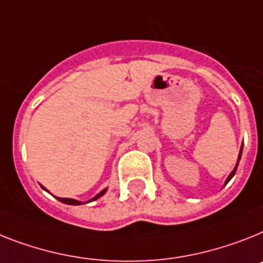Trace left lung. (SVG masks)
Masks as SVG:
<instances>
[{
	"mask_svg": "<svg viewBox=\"0 0 263 263\" xmlns=\"http://www.w3.org/2000/svg\"><path fill=\"white\" fill-rule=\"evenodd\" d=\"M242 149H243V144L240 145L239 154H238V160H237V164H235V167H234V170H233V171H231V173H230V175L227 176V179H226V182H224V186H226L227 183H229V182H230V180H231V178H233V176H234V175H235V171H237V168H238V164H239L240 156H242Z\"/></svg>",
	"mask_w": 263,
	"mask_h": 263,
	"instance_id": "left-lung-1",
	"label": "left lung"
}]
</instances>
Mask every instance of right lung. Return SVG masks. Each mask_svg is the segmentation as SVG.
Segmentation results:
<instances>
[{
  "label": "right lung",
  "instance_id": "right-lung-1",
  "mask_svg": "<svg viewBox=\"0 0 263 263\" xmlns=\"http://www.w3.org/2000/svg\"><path fill=\"white\" fill-rule=\"evenodd\" d=\"M41 187H43V189L45 190V191H48V190H46L44 186H41ZM107 190H108V189L101 190V191L98 194V195H95L93 198H92V199L87 200V202H81V200L72 199V198H59V196H56V199H57V200H60V202H63V203H65V204H72V206H80V204H83V203H89V202H93V200L99 199L100 196H103L105 193H107ZM48 193H49V191H48Z\"/></svg>",
  "mask_w": 263,
  "mask_h": 263
}]
</instances>
